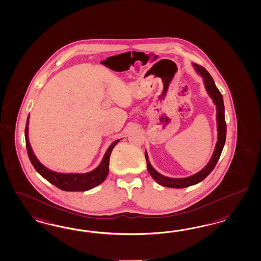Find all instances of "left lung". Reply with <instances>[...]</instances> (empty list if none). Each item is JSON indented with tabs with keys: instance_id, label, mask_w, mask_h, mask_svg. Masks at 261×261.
Wrapping results in <instances>:
<instances>
[{
	"instance_id": "8db88e82",
	"label": "left lung",
	"mask_w": 261,
	"mask_h": 261,
	"mask_svg": "<svg viewBox=\"0 0 261 261\" xmlns=\"http://www.w3.org/2000/svg\"><path fill=\"white\" fill-rule=\"evenodd\" d=\"M195 69L197 70L198 72L203 76L204 82H205V89L211 95V97L214 99V102L216 105L217 109V128H218V140L215 146V150L213 155V158L211 159L210 163L205 166V168H203L200 172H198L195 175H192L188 178H182V179H172V178H167L163 175L158 173L152 166L148 161L147 154L145 152V159L147 163V169L148 172L152 176V178L158 182L159 185L163 187H167V188H173V189H182V188H188L192 185H195L198 182L203 181L205 177L211 173L214 170V167L216 166L218 160L220 158L224 144L226 142V133H227V125H226V120H225V107H224V101H223V96H222L220 91L215 86L214 79L212 75L208 73V71L205 70L204 67L194 64Z\"/></svg>"
}]
</instances>
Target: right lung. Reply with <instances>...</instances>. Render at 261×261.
<instances>
[{
    "label": "right lung",
    "instance_id": "add662e5",
    "mask_svg": "<svg viewBox=\"0 0 261 261\" xmlns=\"http://www.w3.org/2000/svg\"><path fill=\"white\" fill-rule=\"evenodd\" d=\"M29 118L27 120V126L24 129V138H25V146L29 158L32 162V166L36 169V171L44 177L47 181L56 186V188L65 191H85L91 190L98 186L99 184L106 179L108 172H109V161H110L111 152L115 145L119 142L117 140L113 142L109 146L108 150L106 151L102 162L98 167L95 170L85 174H61L56 173L49 169L46 168L43 165H41L39 161L34 156L32 152L31 144L29 142L28 138V131H29Z\"/></svg>",
    "mask_w": 261,
    "mask_h": 261
}]
</instances>
